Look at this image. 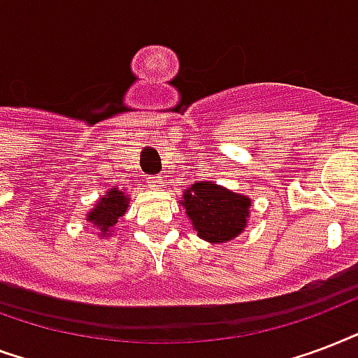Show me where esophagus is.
Returning <instances> with one entry per match:
<instances>
[{
    "instance_id": "esophagus-1",
    "label": "esophagus",
    "mask_w": 358,
    "mask_h": 358,
    "mask_svg": "<svg viewBox=\"0 0 358 358\" xmlns=\"http://www.w3.org/2000/svg\"><path fill=\"white\" fill-rule=\"evenodd\" d=\"M151 182H153V187H162V177L160 176H155V177H151Z\"/></svg>"
}]
</instances>
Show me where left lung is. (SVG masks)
I'll use <instances>...</instances> for the list:
<instances>
[{
	"label": "left lung",
	"mask_w": 358,
	"mask_h": 358,
	"mask_svg": "<svg viewBox=\"0 0 358 358\" xmlns=\"http://www.w3.org/2000/svg\"><path fill=\"white\" fill-rule=\"evenodd\" d=\"M181 203L198 237L209 243H226L243 234L252 201L220 185L198 181L182 192Z\"/></svg>",
	"instance_id": "left-lung-1"
}]
</instances>
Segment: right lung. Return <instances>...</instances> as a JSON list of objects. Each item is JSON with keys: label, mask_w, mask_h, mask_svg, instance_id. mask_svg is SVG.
<instances>
[{"label": "right lung", "mask_w": 358, "mask_h": 358, "mask_svg": "<svg viewBox=\"0 0 358 358\" xmlns=\"http://www.w3.org/2000/svg\"><path fill=\"white\" fill-rule=\"evenodd\" d=\"M130 199L124 194V188H110L108 192H104L95 207L87 213V220L93 226L99 228L101 237L110 235L108 231H112V228L117 224V220L127 213Z\"/></svg>", "instance_id": "right-lung-1"}]
</instances>
